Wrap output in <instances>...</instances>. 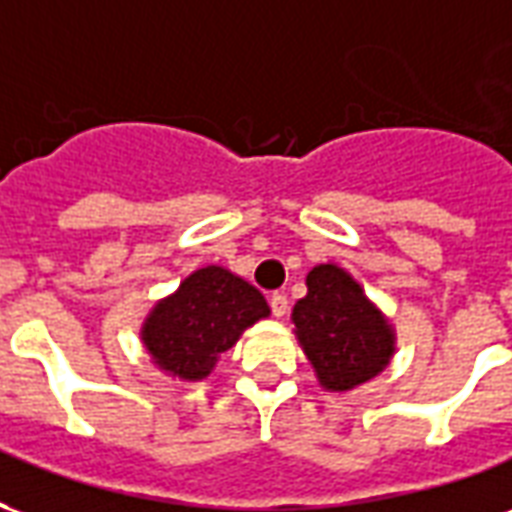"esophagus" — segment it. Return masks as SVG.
<instances>
[{
    "instance_id": "esophagus-1",
    "label": "esophagus",
    "mask_w": 512,
    "mask_h": 512,
    "mask_svg": "<svg viewBox=\"0 0 512 512\" xmlns=\"http://www.w3.org/2000/svg\"><path fill=\"white\" fill-rule=\"evenodd\" d=\"M268 307H271V312H274L277 318H282V315L288 312V296H285V293H271Z\"/></svg>"
}]
</instances>
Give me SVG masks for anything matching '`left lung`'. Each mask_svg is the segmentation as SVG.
Masks as SVG:
<instances>
[{"mask_svg":"<svg viewBox=\"0 0 512 512\" xmlns=\"http://www.w3.org/2000/svg\"><path fill=\"white\" fill-rule=\"evenodd\" d=\"M293 323L318 381L332 392H348L378 376L392 356V332L384 315L343 268L315 266L307 296L296 301Z\"/></svg>","mask_w":512,"mask_h":512,"instance_id":"left-lung-1","label":"left lung"}]
</instances>
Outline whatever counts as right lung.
I'll use <instances>...</instances> for the list:
<instances>
[{
  "instance_id": "right-lung-1",
  "label": "right lung",
  "mask_w": 512,
  "mask_h": 512,
  "mask_svg": "<svg viewBox=\"0 0 512 512\" xmlns=\"http://www.w3.org/2000/svg\"><path fill=\"white\" fill-rule=\"evenodd\" d=\"M266 315L260 290L227 268L208 266L150 312L142 340L158 367L183 381H200L238 334Z\"/></svg>"
}]
</instances>
